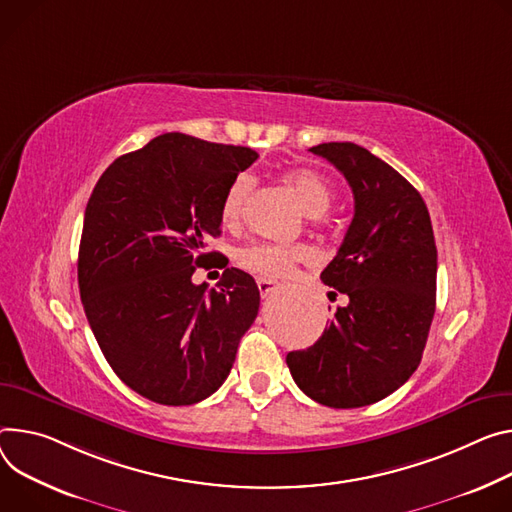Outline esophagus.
<instances>
[{"label":"esophagus","mask_w":512,"mask_h":512,"mask_svg":"<svg viewBox=\"0 0 512 512\" xmlns=\"http://www.w3.org/2000/svg\"><path fill=\"white\" fill-rule=\"evenodd\" d=\"M257 288H259L261 298H267V296H271V294L277 290V284L271 282V280H265V277H259V280H257Z\"/></svg>","instance_id":"34e87169"}]
</instances>
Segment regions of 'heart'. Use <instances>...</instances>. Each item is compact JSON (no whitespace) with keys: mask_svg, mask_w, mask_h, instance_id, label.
<instances>
[{"mask_svg":"<svg viewBox=\"0 0 512 512\" xmlns=\"http://www.w3.org/2000/svg\"><path fill=\"white\" fill-rule=\"evenodd\" d=\"M284 181L298 198L306 216L310 218L322 216L333 202L331 185L310 169H292L284 175ZM251 188H253V179L247 173L237 175L228 183L220 204V220L226 226L239 222L243 214V206L251 194ZM310 259H312V251L304 245L253 243L249 247H243L237 253V261L243 269L257 273L261 277H273V280H277V277H288L296 265L306 263Z\"/></svg>","mask_w":512,"mask_h":512,"instance_id":"obj_1","label":"heart"}]
</instances>
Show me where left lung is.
<instances>
[{
    "mask_svg": "<svg viewBox=\"0 0 512 512\" xmlns=\"http://www.w3.org/2000/svg\"><path fill=\"white\" fill-rule=\"evenodd\" d=\"M349 181L355 214L320 280L349 298L318 341L290 351L298 388L331 408L374 404L421 363L435 314L437 247L425 200L386 161L353 143L310 149ZM335 294V292H331Z\"/></svg>",
    "mask_w": 512,
    "mask_h": 512,
    "instance_id": "obj_1",
    "label": "left lung"
}]
</instances>
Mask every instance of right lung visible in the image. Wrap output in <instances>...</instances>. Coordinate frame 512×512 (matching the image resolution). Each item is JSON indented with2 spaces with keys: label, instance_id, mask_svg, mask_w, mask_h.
<instances>
[{
  "label": "right lung",
  "instance_id": "add662e5",
  "mask_svg": "<svg viewBox=\"0 0 512 512\" xmlns=\"http://www.w3.org/2000/svg\"><path fill=\"white\" fill-rule=\"evenodd\" d=\"M249 147L167 132L118 157L89 196L77 261L89 327L136 394L188 406L228 378L259 310L253 277L226 267L218 290L192 275L216 253L228 183L257 161Z\"/></svg>",
  "mask_w": 512,
  "mask_h": 512
}]
</instances>
